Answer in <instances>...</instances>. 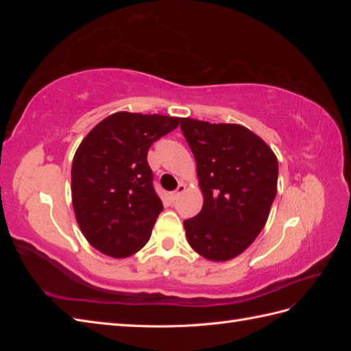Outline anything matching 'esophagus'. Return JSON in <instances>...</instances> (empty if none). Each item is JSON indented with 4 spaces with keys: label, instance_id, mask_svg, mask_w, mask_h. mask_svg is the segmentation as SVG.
<instances>
[{
    "label": "esophagus",
    "instance_id": "1",
    "mask_svg": "<svg viewBox=\"0 0 351 351\" xmlns=\"http://www.w3.org/2000/svg\"><path fill=\"white\" fill-rule=\"evenodd\" d=\"M184 190H186V186L180 183V184H178V187L174 190V192H173L171 195H169V197H171V200L174 202V200H177V199H178V196H180V195H182V193L184 192Z\"/></svg>",
    "mask_w": 351,
    "mask_h": 351
}]
</instances>
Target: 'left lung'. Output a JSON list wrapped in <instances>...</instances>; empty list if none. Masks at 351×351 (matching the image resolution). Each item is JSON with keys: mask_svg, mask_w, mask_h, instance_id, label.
<instances>
[{"mask_svg": "<svg viewBox=\"0 0 351 351\" xmlns=\"http://www.w3.org/2000/svg\"><path fill=\"white\" fill-rule=\"evenodd\" d=\"M192 149L204 206L183 222L200 256L228 261L258 237L277 195L278 161L259 136L240 124L180 121Z\"/></svg>", "mask_w": 351, "mask_h": 351, "instance_id": "8db88e82", "label": "left lung"}]
</instances>
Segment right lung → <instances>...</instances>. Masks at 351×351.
I'll use <instances>...</instances> for the list:
<instances>
[{
  "label": "right lung",
  "mask_w": 351,
  "mask_h": 351,
  "mask_svg": "<svg viewBox=\"0 0 351 351\" xmlns=\"http://www.w3.org/2000/svg\"><path fill=\"white\" fill-rule=\"evenodd\" d=\"M180 119L115 112L84 137L73 158L71 197L83 236L101 253L127 258L151 237L164 209L147 151Z\"/></svg>",
  "instance_id": "1"
}]
</instances>
